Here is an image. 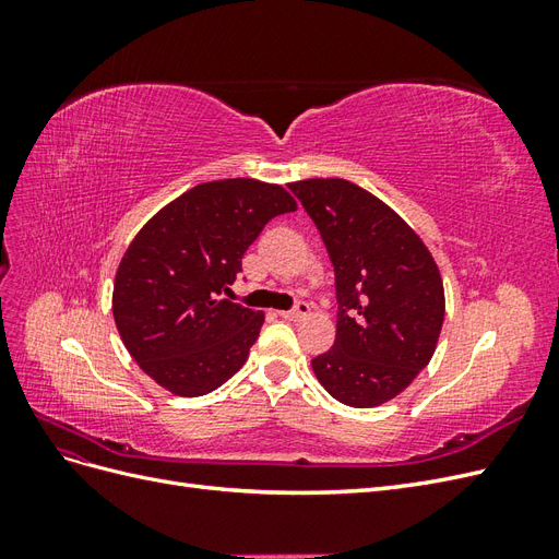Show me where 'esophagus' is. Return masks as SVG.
<instances>
[{"mask_svg":"<svg viewBox=\"0 0 559 559\" xmlns=\"http://www.w3.org/2000/svg\"><path fill=\"white\" fill-rule=\"evenodd\" d=\"M308 314H310V306H308L306 300H298L292 310L280 312V317H284V319H302V317H308Z\"/></svg>","mask_w":559,"mask_h":559,"instance_id":"1","label":"esophagus"}]
</instances>
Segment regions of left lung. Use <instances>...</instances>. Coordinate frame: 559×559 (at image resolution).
<instances>
[{
    "instance_id": "1",
    "label": "left lung",
    "mask_w": 559,
    "mask_h": 559,
    "mask_svg": "<svg viewBox=\"0 0 559 559\" xmlns=\"http://www.w3.org/2000/svg\"><path fill=\"white\" fill-rule=\"evenodd\" d=\"M289 189L335 270V343L312 359L314 376L352 408L380 405L433 357L445 317L441 273L417 233L361 186L306 179Z\"/></svg>"
}]
</instances>
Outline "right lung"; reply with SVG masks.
I'll use <instances>...</instances> for the list:
<instances>
[{
    "instance_id": "right-lung-1",
    "label": "right lung",
    "mask_w": 559,
    "mask_h": 559,
    "mask_svg": "<svg viewBox=\"0 0 559 559\" xmlns=\"http://www.w3.org/2000/svg\"><path fill=\"white\" fill-rule=\"evenodd\" d=\"M296 212L282 186L198 183L134 235L114 282V319L130 357L167 392L202 396L238 373L263 312L233 302L242 257L270 218Z\"/></svg>"
}]
</instances>
